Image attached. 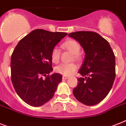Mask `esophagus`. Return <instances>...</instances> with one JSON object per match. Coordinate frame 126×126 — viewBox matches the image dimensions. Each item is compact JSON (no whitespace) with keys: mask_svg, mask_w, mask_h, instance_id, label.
Segmentation results:
<instances>
[{"mask_svg":"<svg viewBox=\"0 0 126 126\" xmlns=\"http://www.w3.org/2000/svg\"><path fill=\"white\" fill-rule=\"evenodd\" d=\"M68 77H67V76H63V77H62V79H68Z\"/></svg>","mask_w":126,"mask_h":126,"instance_id":"34e87169","label":"esophagus"}]
</instances>
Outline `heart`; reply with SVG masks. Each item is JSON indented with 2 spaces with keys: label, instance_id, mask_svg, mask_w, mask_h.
Returning a JSON list of instances; mask_svg holds the SVG:
<instances>
[{
  "label": "heart",
  "instance_id": "heart-1",
  "mask_svg": "<svg viewBox=\"0 0 126 126\" xmlns=\"http://www.w3.org/2000/svg\"><path fill=\"white\" fill-rule=\"evenodd\" d=\"M61 47L72 54V60H74L78 62L81 61L82 57L79 53L81 47L78 42L74 39L67 40L61 45ZM50 58L52 61L54 63L56 64L59 63L61 58V52L60 50L57 48H54L51 51ZM76 70H77V65L74 63H67V64L62 63L55 68V71L57 73L65 76L71 75L74 72H75Z\"/></svg>",
  "mask_w": 126,
  "mask_h": 126
}]
</instances>
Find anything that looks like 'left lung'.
I'll list each match as a JSON object with an SVG mask.
<instances>
[{
    "label": "left lung",
    "mask_w": 126,
    "mask_h": 126,
    "mask_svg": "<svg viewBox=\"0 0 126 126\" xmlns=\"http://www.w3.org/2000/svg\"><path fill=\"white\" fill-rule=\"evenodd\" d=\"M84 49L85 58L79 73L78 84L73 89L75 98L87 106L104 100L115 79V56L107 40L94 32L79 31L68 34Z\"/></svg>",
    "instance_id": "1"
}]
</instances>
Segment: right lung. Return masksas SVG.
Listing matches in <instances>:
<instances>
[{
    "label": "right lung",
    "instance_id": "1",
    "mask_svg": "<svg viewBox=\"0 0 126 126\" xmlns=\"http://www.w3.org/2000/svg\"><path fill=\"white\" fill-rule=\"evenodd\" d=\"M66 35L34 30L14 49L11 58L12 82L19 96L30 106H41L54 96L62 76L58 73L49 75L53 70L51 51Z\"/></svg>",
    "mask_w": 126,
    "mask_h": 126
}]
</instances>
